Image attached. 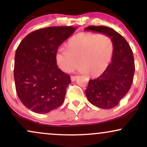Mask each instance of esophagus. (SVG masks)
<instances>
[{
	"instance_id": "obj_1",
	"label": "esophagus",
	"mask_w": 147,
	"mask_h": 147,
	"mask_svg": "<svg viewBox=\"0 0 147 147\" xmlns=\"http://www.w3.org/2000/svg\"><path fill=\"white\" fill-rule=\"evenodd\" d=\"M78 78V76H76V75H73V76H71V80L72 82H75V81Z\"/></svg>"
}]
</instances>
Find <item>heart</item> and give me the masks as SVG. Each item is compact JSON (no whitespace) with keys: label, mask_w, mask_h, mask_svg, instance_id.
I'll list each match as a JSON object with an SVG mask.
<instances>
[{"label":"heart","mask_w":147,"mask_h":147,"mask_svg":"<svg viewBox=\"0 0 147 147\" xmlns=\"http://www.w3.org/2000/svg\"><path fill=\"white\" fill-rule=\"evenodd\" d=\"M114 52V43L106 34L81 32L72 36L66 48H61L56 54L60 68L70 72L79 63V70L90 77H99L109 66Z\"/></svg>","instance_id":"obj_1"}]
</instances>
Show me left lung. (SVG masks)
I'll list each match as a JSON object with an SVG mask.
<instances>
[{"label":"left lung","instance_id":"left-lung-1","mask_svg":"<svg viewBox=\"0 0 147 147\" xmlns=\"http://www.w3.org/2000/svg\"><path fill=\"white\" fill-rule=\"evenodd\" d=\"M86 30L109 36L114 43V52L109 66L97 79L89 80L86 95L91 104L103 109L117 106L131 88L135 72L133 51L122 35L112 28L91 25Z\"/></svg>","mask_w":147,"mask_h":147}]
</instances>
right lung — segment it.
I'll return each instance as SVG.
<instances>
[{
    "mask_svg": "<svg viewBox=\"0 0 147 147\" xmlns=\"http://www.w3.org/2000/svg\"><path fill=\"white\" fill-rule=\"evenodd\" d=\"M72 26H52L30 33L16 49L14 76L16 93L23 105L47 113L63 104L70 75L58 68L59 47L75 32Z\"/></svg>",
    "mask_w": 147,
    "mask_h": 147,
    "instance_id": "obj_1",
    "label": "right lung"
}]
</instances>
